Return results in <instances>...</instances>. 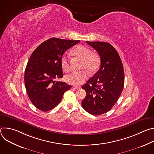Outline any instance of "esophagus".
Listing matches in <instances>:
<instances>
[{
    "label": "esophagus",
    "mask_w": 154,
    "mask_h": 154,
    "mask_svg": "<svg viewBox=\"0 0 154 154\" xmlns=\"http://www.w3.org/2000/svg\"><path fill=\"white\" fill-rule=\"evenodd\" d=\"M74 88L76 90H79L81 88V87L80 86H74Z\"/></svg>",
    "instance_id": "34e87169"
}]
</instances>
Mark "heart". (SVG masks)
<instances>
[{
    "mask_svg": "<svg viewBox=\"0 0 154 154\" xmlns=\"http://www.w3.org/2000/svg\"><path fill=\"white\" fill-rule=\"evenodd\" d=\"M72 54L82 60L80 69H85L90 73L95 72L99 68L100 60L99 56L92 53L90 49L83 46H79L74 48L72 51ZM61 66L63 70L69 72L70 70L69 60L67 56L63 55L61 58ZM88 79V75L85 71L74 72L65 77L66 81L70 84L80 85Z\"/></svg>",
    "mask_w": 154,
    "mask_h": 154,
    "instance_id": "1",
    "label": "heart"
}]
</instances>
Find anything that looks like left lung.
<instances>
[{
  "mask_svg": "<svg viewBox=\"0 0 154 154\" xmlns=\"http://www.w3.org/2000/svg\"><path fill=\"white\" fill-rule=\"evenodd\" d=\"M86 42L98 52L100 67L82 86L86 95L82 105L88 113L97 116L110 110L121 96L124 85V68L118 52L110 44Z\"/></svg>",
  "mask_w": 154,
  "mask_h": 154,
  "instance_id": "8db88e82",
  "label": "left lung"
}]
</instances>
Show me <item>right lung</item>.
I'll return each mask as SVG.
<instances>
[{
    "mask_svg": "<svg viewBox=\"0 0 154 154\" xmlns=\"http://www.w3.org/2000/svg\"><path fill=\"white\" fill-rule=\"evenodd\" d=\"M80 41L52 38L41 43L32 54L25 71V86L30 101L40 110L53 109L72 87L55 80L63 76L61 66L63 54Z\"/></svg>",
    "mask_w": 154,
    "mask_h": 154,
    "instance_id": "add662e5",
    "label": "right lung"
}]
</instances>
